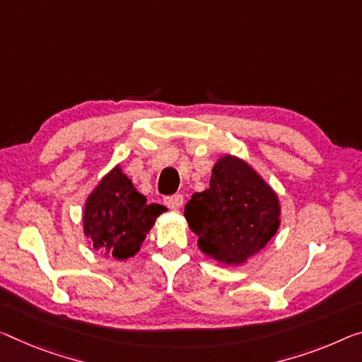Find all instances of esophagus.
Wrapping results in <instances>:
<instances>
[{
  "instance_id": "1",
  "label": "esophagus",
  "mask_w": 362,
  "mask_h": 362,
  "mask_svg": "<svg viewBox=\"0 0 362 362\" xmlns=\"http://www.w3.org/2000/svg\"><path fill=\"white\" fill-rule=\"evenodd\" d=\"M163 202H165V205H166V207H168V209L177 210V209L182 207V202H185V199H182L181 194H175V196L165 197Z\"/></svg>"
}]
</instances>
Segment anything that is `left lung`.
Segmentation results:
<instances>
[{"mask_svg": "<svg viewBox=\"0 0 362 362\" xmlns=\"http://www.w3.org/2000/svg\"><path fill=\"white\" fill-rule=\"evenodd\" d=\"M276 192L244 160L225 155L215 163L210 187L185 207L199 249L221 264L239 265L257 254L280 226Z\"/></svg>", "mask_w": 362, "mask_h": 362, "instance_id": "8db88e82", "label": "left lung"}]
</instances>
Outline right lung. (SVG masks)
I'll use <instances>...</instances> for the list:
<instances>
[{"label":"right lung","instance_id":"add662e5","mask_svg":"<svg viewBox=\"0 0 362 362\" xmlns=\"http://www.w3.org/2000/svg\"><path fill=\"white\" fill-rule=\"evenodd\" d=\"M166 207L147 204L119 165L102 177L84 207V235L93 249L116 260L129 259L141 249L146 235Z\"/></svg>","mask_w":362,"mask_h":362}]
</instances>
